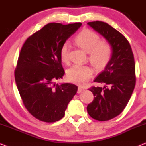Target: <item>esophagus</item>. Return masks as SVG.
<instances>
[{
	"label": "esophagus",
	"mask_w": 146,
	"mask_h": 146,
	"mask_svg": "<svg viewBox=\"0 0 146 146\" xmlns=\"http://www.w3.org/2000/svg\"><path fill=\"white\" fill-rule=\"evenodd\" d=\"M84 90V88L82 87H78V93H80L82 91Z\"/></svg>",
	"instance_id": "1"
}]
</instances>
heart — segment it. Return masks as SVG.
Wrapping results in <instances>:
<instances>
[{"instance_id": "b5f03b06", "label": "heart", "mask_w": 146, "mask_h": 146, "mask_svg": "<svg viewBox=\"0 0 146 146\" xmlns=\"http://www.w3.org/2000/svg\"><path fill=\"white\" fill-rule=\"evenodd\" d=\"M76 44L84 50L88 52L89 60L96 68L101 70L105 68L111 58V50L110 44L105 41L100 40L99 36L88 29L81 31L74 39ZM69 44L64 43L60 50L62 61L68 60ZM92 74V70L88 66L73 65L67 71V78L71 82L84 85L89 80Z\"/></svg>"}]
</instances>
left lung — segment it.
<instances>
[{
  "label": "left lung",
  "instance_id": "obj_1",
  "mask_svg": "<svg viewBox=\"0 0 146 146\" xmlns=\"http://www.w3.org/2000/svg\"><path fill=\"white\" fill-rule=\"evenodd\" d=\"M88 25L104 37L111 48L109 62L94 80L105 86L89 89L94 100L87 106L92 118L107 121L122 112L132 94L136 80L134 57L127 40L108 24L94 21Z\"/></svg>",
  "mask_w": 146,
  "mask_h": 146
}]
</instances>
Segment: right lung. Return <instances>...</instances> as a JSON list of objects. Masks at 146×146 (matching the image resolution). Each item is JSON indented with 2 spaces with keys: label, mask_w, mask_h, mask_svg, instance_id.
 <instances>
[{
  "label": "right lung",
  "mask_w": 146,
  "mask_h": 146,
  "mask_svg": "<svg viewBox=\"0 0 146 146\" xmlns=\"http://www.w3.org/2000/svg\"><path fill=\"white\" fill-rule=\"evenodd\" d=\"M81 25L49 23L28 38L22 47L15 71L16 84L25 108L39 120L61 119L77 92L76 85L54 81L65 73L60 57L62 46Z\"/></svg>",
  "instance_id": "add662e5"
}]
</instances>
